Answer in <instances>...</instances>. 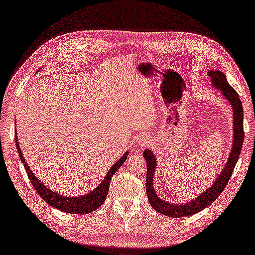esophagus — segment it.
Masks as SVG:
<instances>
[{"mask_svg": "<svg viewBox=\"0 0 255 255\" xmlns=\"http://www.w3.org/2000/svg\"><path fill=\"white\" fill-rule=\"evenodd\" d=\"M150 142V139L147 136H140L138 138V145L140 147H144V145H147Z\"/></svg>", "mask_w": 255, "mask_h": 255, "instance_id": "esophagus-1", "label": "esophagus"}]
</instances>
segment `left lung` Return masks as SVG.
<instances>
[{
  "label": "left lung",
  "instance_id": "1",
  "mask_svg": "<svg viewBox=\"0 0 255 255\" xmlns=\"http://www.w3.org/2000/svg\"><path fill=\"white\" fill-rule=\"evenodd\" d=\"M208 75L210 78V82L214 88L220 91V93L229 103L232 107V116H234V140H232V147L229 154V159L227 160L226 165L224 166L223 171L216 178V181L211 185L199 194L196 198L189 200L184 204H172L165 202L160 198L155 193L153 186L154 180V172L156 167V158L153 152L149 149H145L143 152V158L147 162V178H145V191H147V196L149 199L150 205L152 206L154 210L158 213L167 216L172 218H180L185 217V216H191L200 210L205 209L207 206L218 198L221 192L224 191L227 184H228L229 178L234 172L236 163L239 159L241 152L242 143L245 140V131H243V108L242 103L239 99V95L235 89L227 81L226 75L224 72L219 70H210L208 71Z\"/></svg>",
  "mask_w": 255,
  "mask_h": 255
}]
</instances>
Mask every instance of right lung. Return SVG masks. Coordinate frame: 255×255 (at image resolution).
<instances>
[{"mask_svg":"<svg viewBox=\"0 0 255 255\" xmlns=\"http://www.w3.org/2000/svg\"><path fill=\"white\" fill-rule=\"evenodd\" d=\"M15 133H17V131L15 130ZM15 143H16V149H17V151H18L19 159L21 162H23L24 167L27 172V175H28V177H29L31 185L34 186L36 192L39 194V196L41 198H44L45 202L47 204H49L50 206H52L53 208L62 210V211H64V213L75 214V215L90 214V213H92V211H94L99 207H101V205L104 203V200L106 199V196L108 194V189H110L112 176L115 174L119 167L124 164V162L126 161L127 155L129 153V151H126L122 158L114 163V165L111 167L110 171L107 172L105 177L103 178V181L101 182L100 185L96 188H94L93 191L88 193V194H85V195H81V196L71 197V196H63V195L57 194L56 192L51 191L49 187H47L45 184L42 183L39 178H38L34 174V173L31 172L30 167L28 166L27 162L25 161L24 155H23V153H21L20 148H19L17 134H15Z\"/></svg>","mask_w":255,"mask_h":255,"instance_id":"obj_1","label":"right lung"}]
</instances>
